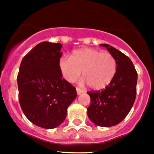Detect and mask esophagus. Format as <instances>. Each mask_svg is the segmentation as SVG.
Returning a JSON list of instances; mask_svg holds the SVG:
<instances>
[{
    "label": "esophagus",
    "mask_w": 154,
    "mask_h": 154,
    "mask_svg": "<svg viewBox=\"0 0 154 154\" xmlns=\"http://www.w3.org/2000/svg\"><path fill=\"white\" fill-rule=\"evenodd\" d=\"M83 92H84L83 91L80 89V88H77V94H78V95L81 94L83 93Z\"/></svg>",
    "instance_id": "34e87169"
}]
</instances>
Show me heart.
Here are the masks:
<instances>
[{
  "label": "heart",
  "instance_id": "obj_1",
  "mask_svg": "<svg viewBox=\"0 0 154 154\" xmlns=\"http://www.w3.org/2000/svg\"><path fill=\"white\" fill-rule=\"evenodd\" d=\"M59 69L63 78L69 82L75 81L82 71L84 78L80 83L88 84L93 89L100 90L113 81L117 70V63L110 53L83 48L74 50L71 57L60 58Z\"/></svg>",
  "mask_w": 154,
  "mask_h": 154
}]
</instances>
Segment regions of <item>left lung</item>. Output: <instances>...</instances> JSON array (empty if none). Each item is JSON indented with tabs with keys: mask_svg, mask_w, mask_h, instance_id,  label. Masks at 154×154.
I'll list each match as a JSON object with an SVG mask.
<instances>
[{
	"mask_svg": "<svg viewBox=\"0 0 154 154\" xmlns=\"http://www.w3.org/2000/svg\"><path fill=\"white\" fill-rule=\"evenodd\" d=\"M106 48L117 63L113 81L102 91L87 92L91 104L87 108L88 118L101 127H111L122 122L131 109L137 95V73L128 57L108 44Z\"/></svg>",
	"mask_w": 154,
	"mask_h": 154,
	"instance_id": "obj_1",
	"label": "left lung"
}]
</instances>
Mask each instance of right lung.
Wrapping results in <instances>:
<instances>
[{"label": "right lung", "mask_w": 154, "mask_h": 154, "mask_svg": "<svg viewBox=\"0 0 154 154\" xmlns=\"http://www.w3.org/2000/svg\"><path fill=\"white\" fill-rule=\"evenodd\" d=\"M61 43L41 42L23 58L17 74L19 102L35 125L52 129L63 122L76 88L62 78L59 61Z\"/></svg>", "instance_id": "1"}]
</instances>
